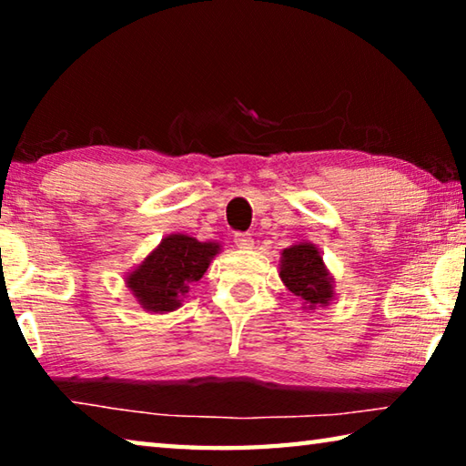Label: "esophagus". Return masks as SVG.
<instances>
[{"label": "esophagus", "instance_id": "obj_1", "mask_svg": "<svg viewBox=\"0 0 466 466\" xmlns=\"http://www.w3.org/2000/svg\"><path fill=\"white\" fill-rule=\"evenodd\" d=\"M234 244H236V247H238L240 250H248V248H252V244H255V240H252L250 234L238 232V234H234Z\"/></svg>", "mask_w": 466, "mask_h": 466}]
</instances>
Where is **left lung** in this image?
Segmentation results:
<instances>
[{"mask_svg": "<svg viewBox=\"0 0 466 466\" xmlns=\"http://www.w3.org/2000/svg\"><path fill=\"white\" fill-rule=\"evenodd\" d=\"M279 278L291 294L302 299V309H325L335 299V279L312 242H298L281 250Z\"/></svg>", "mask_w": 466, "mask_h": 466, "instance_id": "8db88e82", "label": "left lung"}]
</instances>
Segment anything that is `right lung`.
<instances>
[{
	"label": "right lung",
	"mask_w": 466,
	"mask_h": 466,
	"mask_svg": "<svg viewBox=\"0 0 466 466\" xmlns=\"http://www.w3.org/2000/svg\"><path fill=\"white\" fill-rule=\"evenodd\" d=\"M219 242H199L187 234H168L147 257L125 273V286L141 309L152 314L177 310L195 281H199L214 257Z\"/></svg>",
	"instance_id": "right-lung-1"
}]
</instances>
